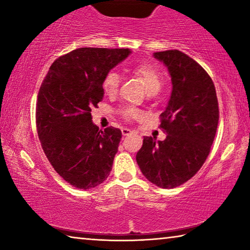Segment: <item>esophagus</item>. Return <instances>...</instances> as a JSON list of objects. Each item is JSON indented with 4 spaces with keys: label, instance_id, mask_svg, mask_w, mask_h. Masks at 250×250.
Returning a JSON list of instances; mask_svg holds the SVG:
<instances>
[{
    "label": "esophagus",
    "instance_id": "esophagus-1",
    "mask_svg": "<svg viewBox=\"0 0 250 250\" xmlns=\"http://www.w3.org/2000/svg\"><path fill=\"white\" fill-rule=\"evenodd\" d=\"M121 132H122V135H125H125H129V134H131V133H132V131H131L130 129H126V128H124V129H122V130H121Z\"/></svg>",
    "mask_w": 250,
    "mask_h": 250
}]
</instances>
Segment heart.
I'll use <instances>...</instances> for the list:
<instances>
[{
    "label": "heart",
    "mask_w": 250,
    "mask_h": 250,
    "mask_svg": "<svg viewBox=\"0 0 250 250\" xmlns=\"http://www.w3.org/2000/svg\"><path fill=\"white\" fill-rule=\"evenodd\" d=\"M132 73L138 76L139 78L142 79L145 87L147 91V94L155 95L161 90V88L163 86V76L158 70L150 64H138L132 67ZM120 83V77L116 71H109V73L104 76L101 83L103 89L104 94L108 96H113L117 94L118 88H119ZM121 115L126 120H133L138 119L140 117V112L134 108H125L121 110Z\"/></svg>",
    "instance_id": "b5f03b06"
}]
</instances>
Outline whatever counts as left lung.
Wrapping results in <instances>:
<instances>
[{
  "label": "left lung",
  "instance_id": "left-lung-1",
  "mask_svg": "<svg viewBox=\"0 0 250 250\" xmlns=\"http://www.w3.org/2000/svg\"><path fill=\"white\" fill-rule=\"evenodd\" d=\"M167 67L172 94L160 116L164 141L143 138L137 163L151 183L173 188L196 174L209 154L216 134L219 110L216 90L209 75L177 49L154 53Z\"/></svg>",
  "mask_w": 250,
  "mask_h": 250
}]
</instances>
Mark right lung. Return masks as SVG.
I'll list each match as a JSON object with an SVG mask.
<instances>
[{"instance_id":"1","label":"right lung","mask_w":250,"mask_h":250,"mask_svg":"<svg viewBox=\"0 0 250 250\" xmlns=\"http://www.w3.org/2000/svg\"><path fill=\"white\" fill-rule=\"evenodd\" d=\"M129 48H77L55 61L41 84L36 128L49 163L67 183L80 189L107 179L121 131L92 124L91 109L104 98L103 79L128 57Z\"/></svg>"}]
</instances>
